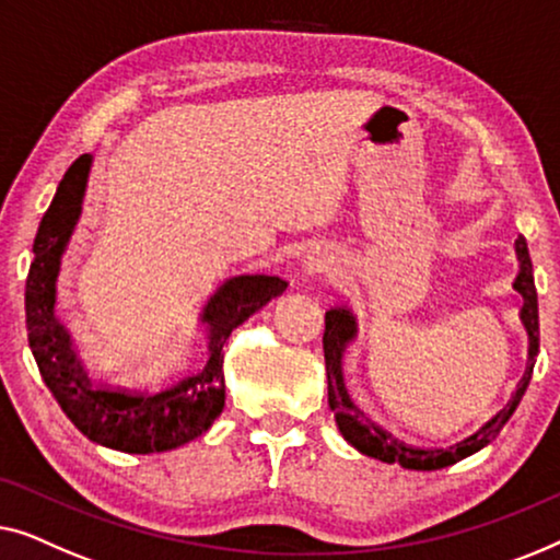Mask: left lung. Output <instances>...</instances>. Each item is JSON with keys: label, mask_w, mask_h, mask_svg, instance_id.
<instances>
[{"label": "left lung", "mask_w": 560, "mask_h": 560, "mask_svg": "<svg viewBox=\"0 0 560 560\" xmlns=\"http://www.w3.org/2000/svg\"><path fill=\"white\" fill-rule=\"evenodd\" d=\"M515 250L520 258V273L515 281V289L523 294L525 306H523V322L527 335H530V365H527L523 381H520L515 396L508 400L505 408H500L498 416H492L490 421L485 423L477 434L467 436L464 441H456L454 446L448 448H421L411 446L406 441L393 439L383 427H377L375 421H370L360 408L352 404L348 390H345L342 383V352L345 345H348L352 337H355V319L352 314L345 310V306H332L325 314V337H322V345H325V362H327V393H329V408H332L337 427H340V434L350 441L358 452L375 456L381 462H398L400 467L406 469H441L448 467V464H456L464 456L479 452V448L490 444V441L500 434L502 427L510 421V416L515 413L520 398L525 396L527 383L533 377V365L535 355H538L540 348V319H538V289H535L533 279V261L530 250H527V243L523 235L515 241Z\"/></svg>", "instance_id": "1"}]
</instances>
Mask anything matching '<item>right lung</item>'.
Instances as JSON below:
<instances>
[{
    "label": "right lung",
    "mask_w": 560,
    "mask_h": 560,
    "mask_svg": "<svg viewBox=\"0 0 560 560\" xmlns=\"http://www.w3.org/2000/svg\"><path fill=\"white\" fill-rule=\"evenodd\" d=\"M89 170L91 154L70 164L37 228L25 283L27 342L45 385L83 436L126 454L167 452L208 431L223 411V345L241 322L279 296L287 281L256 273L225 281L215 291L202 314L210 325V360L198 375L154 396L93 385L70 350V335L52 314L60 256L81 215Z\"/></svg>",
    "instance_id": "1"
}]
</instances>
